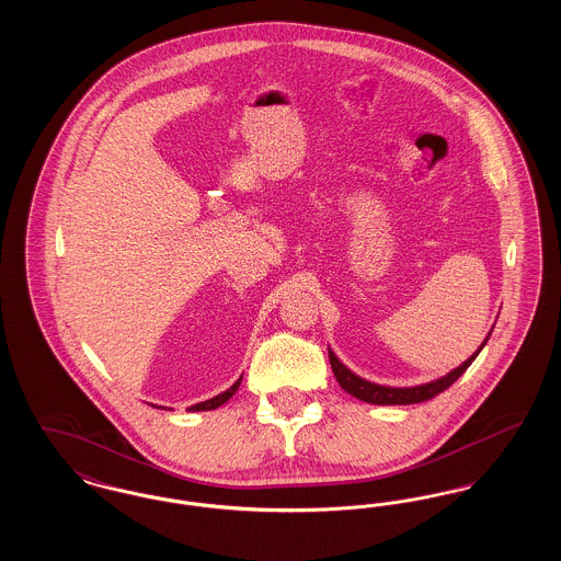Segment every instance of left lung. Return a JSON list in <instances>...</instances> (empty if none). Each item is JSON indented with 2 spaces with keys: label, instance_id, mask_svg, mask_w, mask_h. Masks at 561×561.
I'll return each mask as SVG.
<instances>
[{
  "label": "left lung",
  "instance_id": "8db88e82",
  "mask_svg": "<svg viewBox=\"0 0 561 561\" xmlns=\"http://www.w3.org/2000/svg\"><path fill=\"white\" fill-rule=\"evenodd\" d=\"M490 334H492V330H490ZM490 334L485 336L481 347L467 362H462L458 368H454L453 373H448L446 376L437 378V380L425 382V385H416V387H385V385H376V382H370V380L351 373L345 364L339 362V357L332 351H328V355H330L332 373H334L339 385L347 391L348 396L366 401V403H374V405H408V403H421V401L431 400V398L439 396L442 391H446L473 364V359L480 355L481 348L488 343Z\"/></svg>",
  "mask_w": 561,
  "mask_h": 561
}]
</instances>
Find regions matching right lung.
I'll return each mask as SVG.
<instances>
[{
    "label": "right lung",
    "mask_w": 561,
    "mask_h": 561,
    "mask_svg": "<svg viewBox=\"0 0 561 561\" xmlns=\"http://www.w3.org/2000/svg\"><path fill=\"white\" fill-rule=\"evenodd\" d=\"M240 385L241 376L240 378H238V380H236V382H233V385H231V387H229V389H227V391L218 393V396H216V398H213V400H206L202 401V403H195V405H191L188 410H191V412H204V410H214V408L222 405L225 401L231 400V398H233V393H236V391L240 389Z\"/></svg>",
    "instance_id": "obj_1"
}]
</instances>
